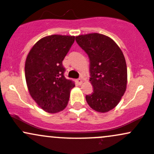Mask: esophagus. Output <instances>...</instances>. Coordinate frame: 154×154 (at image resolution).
I'll return each instance as SVG.
<instances>
[{
  "mask_svg": "<svg viewBox=\"0 0 154 154\" xmlns=\"http://www.w3.org/2000/svg\"><path fill=\"white\" fill-rule=\"evenodd\" d=\"M77 83H78V84H79V85H80V84H82V79H77Z\"/></svg>",
  "mask_w": 154,
  "mask_h": 154,
  "instance_id": "obj_1",
  "label": "esophagus"
}]
</instances>
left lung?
<instances>
[{
  "mask_svg": "<svg viewBox=\"0 0 154 154\" xmlns=\"http://www.w3.org/2000/svg\"><path fill=\"white\" fill-rule=\"evenodd\" d=\"M75 41L90 61L93 92L86 95L87 103L98 112H109L126 90L127 67L123 52L113 39L97 33L77 36Z\"/></svg>",
  "mask_w": 154,
  "mask_h": 154,
  "instance_id": "obj_1",
  "label": "left lung"
}]
</instances>
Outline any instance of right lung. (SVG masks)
Wrapping results in <instances>:
<instances>
[{
	"mask_svg": "<svg viewBox=\"0 0 154 154\" xmlns=\"http://www.w3.org/2000/svg\"><path fill=\"white\" fill-rule=\"evenodd\" d=\"M74 41V36H48L33 46L26 58L25 75L29 93L48 113L63 110L75 87L73 82L64 77L62 64Z\"/></svg>",
	"mask_w": 154,
	"mask_h": 154,
	"instance_id": "1",
	"label": "right lung"
}]
</instances>
